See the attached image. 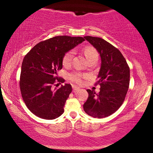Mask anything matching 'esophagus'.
Listing matches in <instances>:
<instances>
[{"label":"esophagus","instance_id":"34e87169","mask_svg":"<svg viewBox=\"0 0 153 153\" xmlns=\"http://www.w3.org/2000/svg\"><path fill=\"white\" fill-rule=\"evenodd\" d=\"M79 90V88L75 85H72V92H76Z\"/></svg>","mask_w":153,"mask_h":153}]
</instances>
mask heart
<instances>
[{
	"mask_svg": "<svg viewBox=\"0 0 153 153\" xmlns=\"http://www.w3.org/2000/svg\"><path fill=\"white\" fill-rule=\"evenodd\" d=\"M81 52L85 56L88 62L97 61L99 57L98 52L92 45H85L81 49ZM73 54L71 51L65 52L62 58V64L65 68L69 67L71 65ZM86 78V75L79 72H72L68 75V79L73 83L81 85L83 83V79Z\"/></svg>",
	"mask_w": 153,
	"mask_h": 153,
	"instance_id": "b5f03b06",
	"label": "heart"
}]
</instances>
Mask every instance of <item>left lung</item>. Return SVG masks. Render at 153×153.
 <instances>
[{
  "instance_id": "obj_1",
  "label": "left lung",
  "mask_w": 153,
  "mask_h": 153,
  "mask_svg": "<svg viewBox=\"0 0 153 153\" xmlns=\"http://www.w3.org/2000/svg\"><path fill=\"white\" fill-rule=\"evenodd\" d=\"M100 54L101 65L98 81L100 92L87 90L88 98L83 109L94 118H103L117 111L125 100L130 83V68L117 48L105 40L90 36H84Z\"/></svg>"
}]
</instances>
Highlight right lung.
<instances>
[{"instance_id": "right-lung-1", "label": "right lung", "mask_w": 153, "mask_h": 153, "mask_svg": "<svg viewBox=\"0 0 153 153\" xmlns=\"http://www.w3.org/2000/svg\"><path fill=\"white\" fill-rule=\"evenodd\" d=\"M84 41L81 36H55L36 44L24 57L20 90L26 106L36 116L54 119L63 113L72 86L65 83L56 90L52 86L65 81L57 76L64 54Z\"/></svg>"}]
</instances>
